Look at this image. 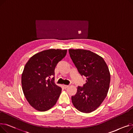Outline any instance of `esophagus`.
Instances as JSON below:
<instances>
[{"label": "esophagus", "mask_w": 133, "mask_h": 133, "mask_svg": "<svg viewBox=\"0 0 133 133\" xmlns=\"http://www.w3.org/2000/svg\"><path fill=\"white\" fill-rule=\"evenodd\" d=\"M68 85H64V86H63V87H64V88L65 89H66L67 87H68Z\"/></svg>", "instance_id": "obj_1"}]
</instances>
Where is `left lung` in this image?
Instances as JSON below:
<instances>
[{"label":"left lung","mask_w":133,"mask_h":133,"mask_svg":"<svg viewBox=\"0 0 133 133\" xmlns=\"http://www.w3.org/2000/svg\"><path fill=\"white\" fill-rule=\"evenodd\" d=\"M68 51L79 73L87 79L85 84L78 86L75 95L72 96V103L81 112L90 113L100 106L107 95L110 81L108 67L101 57L91 51Z\"/></svg>","instance_id":"8db88e82"}]
</instances>
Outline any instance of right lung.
Wrapping results in <instances>:
<instances>
[{"mask_svg":"<svg viewBox=\"0 0 133 133\" xmlns=\"http://www.w3.org/2000/svg\"><path fill=\"white\" fill-rule=\"evenodd\" d=\"M66 53V50L50 49L34 54L25 65L22 75L23 93L36 110H48L57 103L62 89L54 82V70Z\"/></svg>","mask_w":133,"mask_h":133,"instance_id":"add662e5","label":"right lung"}]
</instances>
